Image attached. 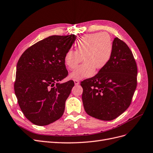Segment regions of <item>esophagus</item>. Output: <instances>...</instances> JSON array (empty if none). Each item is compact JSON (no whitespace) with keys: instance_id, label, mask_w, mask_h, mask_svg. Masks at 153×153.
Wrapping results in <instances>:
<instances>
[{"instance_id":"obj_1","label":"esophagus","mask_w":153,"mask_h":153,"mask_svg":"<svg viewBox=\"0 0 153 153\" xmlns=\"http://www.w3.org/2000/svg\"><path fill=\"white\" fill-rule=\"evenodd\" d=\"M73 81H74L75 84L76 85H78V84H79V81H78V80H76V79H74V80H73Z\"/></svg>"}]
</instances>
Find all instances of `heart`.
Listing matches in <instances>:
<instances>
[{
    "instance_id": "b5f03b06",
    "label": "heart",
    "mask_w": 153,
    "mask_h": 153,
    "mask_svg": "<svg viewBox=\"0 0 153 153\" xmlns=\"http://www.w3.org/2000/svg\"><path fill=\"white\" fill-rule=\"evenodd\" d=\"M76 51L69 50L64 57L66 66L73 70L85 59L82 64L71 73L74 79L92 76L96 68L100 70L106 66L113 52V42L110 35L106 33H96L83 36L75 44Z\"/></svg>"
}]
</instances>
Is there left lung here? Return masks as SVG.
<instances>
[{"mask_svg":"<svg viewBox=\"0 0 153 153\" xmlns=\"http://www.w3.org/2000/svg\"><path fill=\"white\" fill-rule=\"evenodd\" d=\"M137 67L128 46L118 37L108 64L94 76L81 82L86 113L99 120L117 118L129 107L137 84Z\"/></svg>","mask_w":153,"mask_h":153,"instance_id":"1","label":"left lung"}]
</instances>
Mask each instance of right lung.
Masks as SVG:
<instances>
[{"mask_svg":"<svg viewBox=\"0 0 153 153\" xmlns=\"http://www.w3.org/2000/svg\"><path fill=\"white\" fill-rule=\"evenodd\" d=\"M76 37L50 36L28 47L18 61L14 92L25 117L35 125H49L64 113L75 83L58 82L68 76L64 57Z\"/></svg>","mask_w":153,"mask_h":153,"instance_id":"add662e5","label":"right lung"}]
</instances>
